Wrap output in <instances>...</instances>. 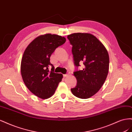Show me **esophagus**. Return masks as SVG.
<instances>
[{"label": "esophagus", "instance_id": "esophagus-1", "mask_svg": "<svg viewBox=\"0 0 132 132\" xmlns=\"http://www.w3.org/2000/svg\"><path fill=\"white\" fill-rule=\"evenodd\" d=\"M69 75V73H68L67 74H64V75H63V77H68Z\"/></svg>", "mask_w": 132, "mask_h": 132}]
</instances>
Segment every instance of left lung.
Wrapping results in <instances>:
<instances>
[{
	"mask_svg": "<svg viewBox=\"0 0 132 132\" xmlns=\"http://www.w3.org/2000/svg\"><path fill=\"white\" fill-rule=\"evenodd\" d=\"M72 47L74 64L84 68L74 72L77 84L71 93L80 98L86 99L101 88L109 69V55L103 44L95 36L87 33H74L68 36Z\"/></svg>",
	"mask_w": 132,
	"mask_h": 132,
	"instance_id": "1",
	"label": "left lung"
}]
</instances>
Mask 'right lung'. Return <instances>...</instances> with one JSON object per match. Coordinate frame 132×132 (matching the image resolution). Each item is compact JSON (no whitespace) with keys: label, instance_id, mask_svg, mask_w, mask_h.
<instances>
[{"label":"right lung","instance_id":"1","mask_svg":"<svg viewBox=\"0 0 132 132\" xmlns=\"http://www.w3.org/2000/svg\"><path fill=\"white\" fill-rule=\"evenodd\" d=\"M65 41L61 36L47 34L34 39L24 51L20 69L23 81L28 89L39 98L51 97L62 81L63 75L54 72L50 57ZM50 66L51 71L49 70Z\"/></svg>","mask_w":132,"mask_h":132}]
</instances>
